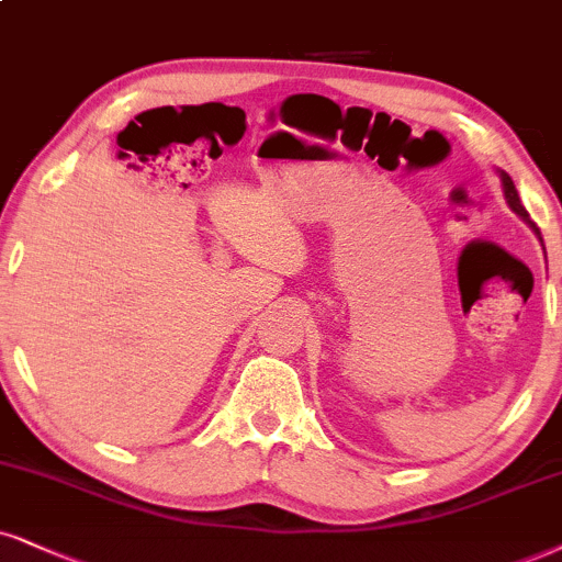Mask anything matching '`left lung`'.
I'll use <instances>...</instances> for the list:
<instances>
[{
  "mask_svg": "<svg viewBox=\"0 0 562 562\" xmlns=\"http://www.w3.org/2000/svg\"><path fill=\"white\" fill-rule=\"evenodd\" d=\"M501 182H503V195H505V200H508V205L514 207V211L518 213V216H521L526 224H529L531 228H535V232L539 234V228L531 224L529 221V213H526V207L521 205V198H518V192H516V184H514V179H510L508 175H505V171H501Z\"/></svg>",
  "mask_w": 562,
  "mask_h": 562,
  "instance_id": "obj_1",
  "label": "left lung"
}]
</instances>
